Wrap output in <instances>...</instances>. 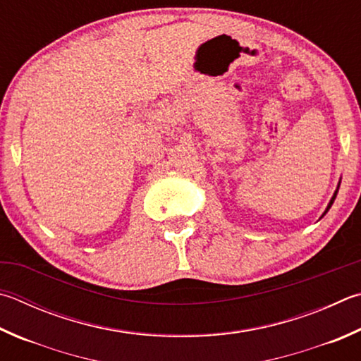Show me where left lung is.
<instances>
[{"mask_svg": "<svg viewBox=\"0 0 361 361\" xmlns=\"http://www.w3.org/2000/svg\"><path fill=\"white\" fill-rule=\"evenodd\" d=\"M338 188H339V186H338ZM336 194H338V189H336V191H335V194H333V197H331V200H330V203H329V207H326V209H325V213H326V212H329V209H330V207L333 205V202H335V199H336ZM325 213H324V214H325Z\"/></svg>", "mask_w": 361, "mask_h": 361, "instance_id": "obj_1", "label": "left lung"}]
</instances>
